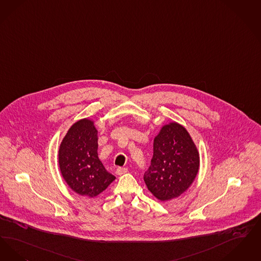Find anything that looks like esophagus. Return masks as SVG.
I'll return each instance as SVG.
<instances>
[{"label":"esophagus","instance_id":"34e87169","mask_svg":"<svg viewBox=\"0 0 261 261\" xmlns=\"http://www.w3.org/2000/svg\"><path fill=\"white\" fill-rule=\"evenodd\" d=\"M127 171V169L126 168H118L117 170H116V173L118 174V175H122V174H124Z\"/></svg>","mask_w":261,"mask_h":261}]
</instances>
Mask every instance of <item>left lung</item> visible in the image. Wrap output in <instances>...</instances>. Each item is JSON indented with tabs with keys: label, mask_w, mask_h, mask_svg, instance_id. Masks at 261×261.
Masks as SVG:
<instances>
[{
	"label": "left lung",
	"mask_w": 261,
	"mask_h": 261,
	"mask_svg": "<svg viewBox=\"0 0 261 261\" xmlns=\"http://www.w3.org/2000/svg\"><path fill=\"white\" fill-rule=\"evenodd\" d=\"M153 151L143 177L148 190L161 201L180 196L192 184L200 166L191 136L177 123L164 125L154 139Z\"/></svg>",
	"instance_id": "1"
}]
</instances>
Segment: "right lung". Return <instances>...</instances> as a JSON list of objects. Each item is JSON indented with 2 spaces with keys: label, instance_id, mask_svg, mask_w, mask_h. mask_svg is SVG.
I'll list each match as a JSON object with an SVG mask.
<instances>
[{
  "label": "right lung",
  "instance_id": "right-lung-1",
  "mask_svg": "<svg viewBox=\"0 0 261 261\" xmlns=\"http://www.w3.org/2000/svg\"><path fill=\"white\" fill-rule=\"evenodd\" d=\"M97 139L93 122L83 119L69 128L59 148L61 174L69 187L82 196H97L116 178L98 159Z\"/></svg>",
  "mask_w": 261,
  "mask_h": 261
}]
</instances>
